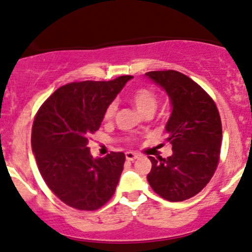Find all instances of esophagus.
Segmentation results:
<instances>
[{
    "instance_id": "34e87169",
    "label": "esophagus",
    "mask_w": 252,
    "mask_h": 252,
    "mask_svg": "<svg viewBox=\"0 0 252 252\" xmlns=\"http://www.w3.org/2000/svg\"><path fill=\"white\" fill-rule=\"evenodd\" d=\"M139 157V155L134 154V152H126V159L127 160H134Z\"/></svg>"
}]
</instances>
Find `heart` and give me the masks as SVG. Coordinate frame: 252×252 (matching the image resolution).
<instances>
[{
	"label": "heart",
	"mask_w": 252,
	"mask_h": 252,
	"mask_svg": "<svg viewBox=\"0 0 252 252\" xmlns=\"http://www.w3.org/2000/svg\"><path fill=\"white\" fill-rule=\"evenodd\" d=\"M131 100L137 108V111L143 115L154 114L158 106V96L151 88H138L131 96ZM117 112V103L112 102L107 106L104 111V119H111Z\"/></svg>",
	"instance_id": "obj_1"
}]
</instances>
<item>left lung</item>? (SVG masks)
I'll return each instance as SVG.
<instances>
[{"mask_svg":"<svg viewBox=\"0 0 252 252\" xmlns=\"http://www.w3.org/2000/svg\"><path fill=\"white\" fill-rule=\"evenodd\" d=\"M145 75L165 90L172 107L165 126L172 155L149 157L148 181L163 199L185 201L205 188L218 166L222 137L219 112L211 96L188 76L175 70Z\"/></svg>","mask_w":252,"mask_h":252,"instance_id":"8db88e82","label":"left lung"}]
</instances>
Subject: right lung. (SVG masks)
Wrapping results in <instances>:
<instances>
[{
	"instance_id": "right-lung-1",
	"label": "right lung",
	"mask_w": 252,
	"mask_h": 252,
	"mask_svg": "<svg viewBox=\"0 0 252 252\" xmlns=\"http://www.w3.org/2000/svg\"><path fill=\"white\" fill-rule=\"evenodd\" d=\"M132 76L65 84L42 103L32 127V150L42 179L70 207L95 211L114 194L125 155L94 158L89 135L100 128L107 106Z\"/></svg>"
}]
</instances>
